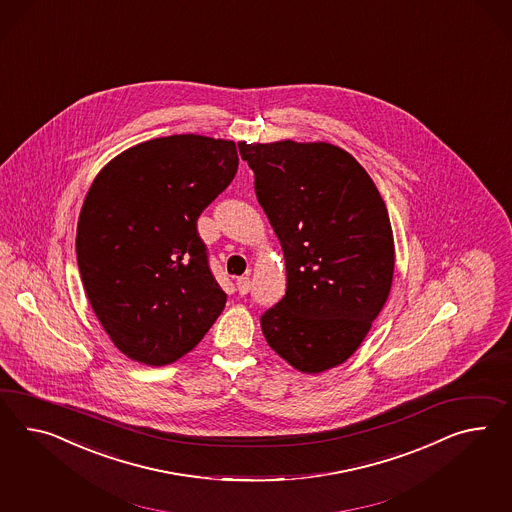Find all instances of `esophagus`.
Wrapping results in <instances>:
<instances>
[{"label":"esophagus","instance_id":"34e87169","mask_svg":"<svg viewBox=\"0 0 512 512\" xmlns=\"http://www.w3.org/2000/svg\"><path fill=\"white\" fill-rule=\"evenodd\" d=\"M236 289H238V294H248L249 289H251V281H249V277H238L236 279Z\"/></svg>","mask_w":512,"mask_h":512}]
</instances>
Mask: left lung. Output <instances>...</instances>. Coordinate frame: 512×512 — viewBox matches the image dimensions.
Returning <instances> with one entry per match:
<instances>
[{
	"instance_id": "8db88e82",
	"label": "left lung",
	"mask_w": 512,
	"mask_h": 512,
	"mask_svg": "<svg viewBox=\"0 0 512 512\" xmlns=\"http://www.w3.org/2000/svg\"><path fill=\"white\" fill-rule=\"evenodd\" d=\"M285 257L287 292L261 317L277 356L307 374L348 360L391 291L386 203L352 154L332 143H238Z\"/></svg>"
}]
</instances>
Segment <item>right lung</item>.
<instances>
[{
    "label": "right lung",
    "mask_w": 512,
    "mask_h": 512,
    "mask_svg": "<svg viewBox=\"0 0 512 512\" xmlns=\"http://www.w3.org/2000/svg\"><path fill=\"white\" fill-rule=\"evenodd\" d=\"M236 169L235 141L180 134L126 149L93 180L76 229L78 268L102 328L130 360L173 363L220 317L227 294L197 218Z\"/></svg>",
    "instance_id": "1"
}]
</instances>
